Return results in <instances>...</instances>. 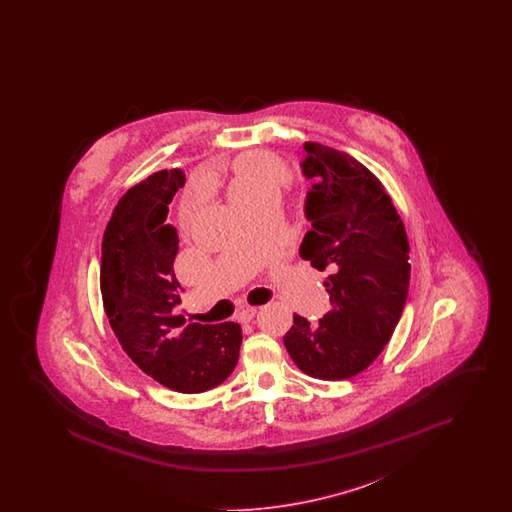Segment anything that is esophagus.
I'll use <instances>...</instances> for the list:
<instances>
[{"label":"esophagus","mask_w":512,"mask_h":512,"mask_svg":"<svg viewBox=\"0 0 512 512\" xmlns=\"http://www.w3.org/2000/svg\"><path fill=\"white\" fill-rule=\"evenodd\" d=\"M255 313H257L255 307H245L242 311H238L236 318H238V322H249V320H253Z\"/></svg>","instance_id":"obj_1"}]
</instances>
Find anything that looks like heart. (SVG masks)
<instances>
[{
  "mask_svg": "<svg viewBox=\"0 0 512 512\" xmlns=\"http://www.w3.org/2000/svg\"><path fill=\"white\" fill-rule=\"evenodd\" d=\"M286 180L284 165L267 153H249L234 165V180L230 195L234 205H244L247 201L278 190Z\"/></svg>",
  "mask_w": 512,
  "mask_h": 512,
  "instance_id": "b5f03b06",
  "label": "heart"
}]
</instances>
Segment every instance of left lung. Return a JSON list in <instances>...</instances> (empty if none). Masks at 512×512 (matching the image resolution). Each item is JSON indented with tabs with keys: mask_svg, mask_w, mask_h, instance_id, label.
<instances>
[{
	"mask_svg": "<svg viewBox=\"0 0 512 512\" xmlns=\"http://www.w3.org/2000/svg\"><path fill=\"white\" fill-rule=\"evenodd\" d=\"M301 174L311 180L299 255L318 270L330 311L318 322L293 315L284 345L293 363L320 380L365 370L390 341L409 292V242L380 180L353 157L307 142Z\"/></svg>",
	"mask_w": 512,
	"mask_h": 512,
	"instance_id": "obj_1",
	"label": "left lung"
}]
</instances>
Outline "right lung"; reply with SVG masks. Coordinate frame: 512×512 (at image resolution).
<instances>
[{
  "mask_svg": "<svg viewBox=\"0 0 512 512\" xmlns=\"http://www.w3.org/2000/svg\"><path fill=\"white\" fill-rule=\"evenodd\" d=\"M182 171H161L122 195L101 244L99 286L105 315L126 355L159 384L201 393L222 384L238 365L236 322L184 324L176 315L178 232L169 203L184 186Z\"/></svg>",
  "mask_w": 512,
  "mask_h": 512,
  "instance_id": "obj_1",
  "label": "right lung"
}]
</instances>
